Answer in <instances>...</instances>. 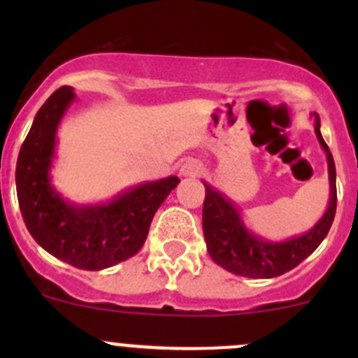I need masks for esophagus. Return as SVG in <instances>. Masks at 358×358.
<instances>
[{
  "mask_svg": "<svg viewBox=\"0 0 358 358\" xmlns=\"http://www.w3.org/2000/svg\"><path fill=\"white\" fill-rule=\"evenodd\" d=\"M202 173V164L197 159H187L180 164V175L183 176H199Z\"/></svg>",
  "mask_w": 358,
  "mask_h": 358,
  "instance_id": "34e87169",
  "label": "esophagus"
}]
</instances>
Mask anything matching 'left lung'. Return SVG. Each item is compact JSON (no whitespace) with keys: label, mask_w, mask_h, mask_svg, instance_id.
Segmentation results:
<instances>
[{"label":"left lung","mask_w":358,"mask_h":358,"mask_svg":"<svg viewBox=\"0 0 358 358\" xmlns=\"http://www.w3.org/2000/svg\"><path fill=\"white\" fill-rule=\"evenodd\" d=\"M315 135L327 157L331 199L322 218L306 234L282 243H270L249 232L239 211L225 196L204 183L202 230L209 256L216 265L236 275L251 279H272L298 266L326 239L336 215V166L329 147L320 135V119L315 114Z\"/></svg>","instance_id":"1"}]
</instances>
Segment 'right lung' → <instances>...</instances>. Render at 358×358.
<instances>
[{
  "label": "right lung",
  "instance_id": "obj_1",
  "mask_svg": "<svg viewBox=\"0 0 358 358\" xmlns=\"http://www.w3.org/2000/svg\"><path fill=\"white\" fill-rule=\"evenodd\" d=\"M76 95L71 86L52 93L36 114L17 159V197L25 227L45 251L81 270H102L131 258L178 176L147 182L96 206L64 201L50 183L57 128Z\"/></svg>",
  "mask_w": 358,
  "mask_h": 358
}]
</instances>
